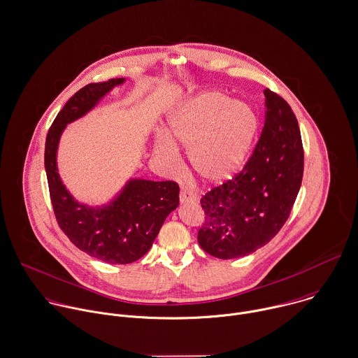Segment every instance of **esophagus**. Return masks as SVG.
I'll list each match as a JSON object with an SVG mask.
<instances>
[{
  "instance_id": "34e87169",
  "label": "esophagus",
  "mask_w": 358,
  "mask_h": 358,
  "mask_svg": "<svg viewBox=\"0 0 358 358\" xmlns=\"http://www.w3.org/2000/svg\"><path fill=\"white\" fill-rule=\"evenodd\" d=\"M179 199H180V203L185 204V203H196L199 200V197L187 190H180V194H179Z\"/></svg>"
}]
</instances>
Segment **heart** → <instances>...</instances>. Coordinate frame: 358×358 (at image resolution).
Segmentation results:
<instances>
[{"mask_svg": "<svg viewBox=\"0 0 358 358\" xmlns=\"http://www.w3.org/2000/svg\"><path fill=\"white\" fill-rule=\"evenodd\" d=\"M259 127L255 108L220 90L203 92L182 101L168 117V130L154 137V154L172 169L179 144L187 148L194 173L207 183H221L245 162Z\"/></svg>", "mask_w": 358, "mask_h": 358, "instance_id": "heart-1", "label": "heart"}]
</instances>
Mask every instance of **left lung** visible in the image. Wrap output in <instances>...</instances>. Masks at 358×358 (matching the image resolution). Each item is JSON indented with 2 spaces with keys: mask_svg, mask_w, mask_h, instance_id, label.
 <instances>
[{
  "mask_svg": "<svg viewBox=\"0 0 358 358\" xmlns=\"http://www.w3.org/2000/svg\"><path fill=\"white\" fill-rule=\"evenodd\" d=\"M265 122L255 150L232 180L201 197L206 221L199 244L232 259L248 255L276 236L299 194L304 152L290 106L265 89Z\"/></svg>",
  "mask_w": 358,
  "mask_h": 358,
  "instance_id": "1",
  "label": "left lung"
}]
</instances>
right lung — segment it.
<instances>
[{"mask_svg": "<svg viewBox=\"0 0 358 358\" xmlns=\"http://www.w3.org/2000/svg\"><path fill=\"white\" fill-rule=\"evenodd\" d=\"M124 82L120 78L92 83L72 96L48 130L44 152L51 203L61 229L78 248L107 264H130L141 258L166 217L179 206V186L171 180L130 178L108 203L89 206L78 201L61 179L57 157L64 130Z\"/></svg>", "mask_w": 358, "mask_h": 358, "instance_id": "add662e5", "label": "right lung"}]
</instances>
